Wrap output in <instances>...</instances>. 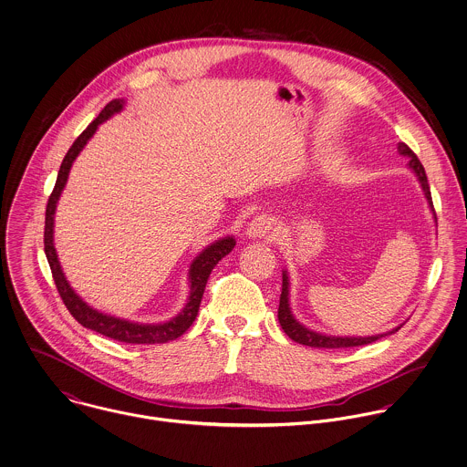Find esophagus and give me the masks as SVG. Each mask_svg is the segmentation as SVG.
Segmentation results:
<instances>
[{
	"mask_svg": "<svg viewBox=\"0 0 467 467\" xmlns=\"http://www.w3.org/2000/svg\"><path fill=\"white\" fill-rule=\"evenodd\" d=\"M272 230H274V219L270 215H266V213H261V215H255L250 221V224L246 228V234L250 237H254V239H261V237L270 235Z\"/></svg>",
	"mask_w": 467,
	"mask_h": 467,
	"instance_id": "obj_1",
	"label": "esophagus"
}]
</instances>
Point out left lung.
I'll return each instance as SVG.
<instances>
[{"mask_svg": "<svg viewBox=\"0 0 467 467\" xmlns=\"http://www.w3.org/2000/svg\"><path fill=\"white\" fill-rule=\"evenodd\" d=\"M399 152L402 156L410 157V168L417 173V177L422 184V190L426 193V199H428V202H430V206L435 213L433 201H431V192H430V184H428V177H426L422 162L419 161L417 154L406 143H399ZM435 219H437V215H435ZM277 317H279L281 327L285 329V333L292 340H296L299 344H305V346H311V348H355V346H364V344H371V342L400 329V326H399L393 331H388V333H382V335H373V337H331V335H322V333L311 331L308 327H305L301 322H297L296 317L292 315L290 303H288V275H286V272L283 274V292H281L279 315Z\"/></svg>", "mask_w": 467, "mask_h": 467, "instance_id": "1", "label": "left lung"}]
</instances>
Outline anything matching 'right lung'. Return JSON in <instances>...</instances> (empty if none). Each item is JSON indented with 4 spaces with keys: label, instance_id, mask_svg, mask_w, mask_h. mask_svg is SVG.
<instances>
[{
    "label": "right lung",
    "instance_id": "right-lung-1",
    "mask_svg": "<svg viewBox=\"0 0 467 467\" xmlns=\"http://www.w3.org/2000/svg\"><path fill=\"white\" fill-rule=\"evenodd\" d=\"M121 109H123V101H119V99L110 101L99 112V116L79 134V138L74 141V145L68 149L67 156L63 159V162L59 166L57 181H56L54 190L48 197L47 212H45V235H43L45 237L43 239L45 241V255H47V261L50 265L56 288H57L67 310L70 311V315L81 326H85L88 329H94V331H98V333H101L109 338L127 342V344H162V342H168V340H175L177 337H181L192 326V322L195 320L197 311H199V305H201V299H202V294H204L206 281H208L213 266L224 255H228L234 250V246H235L234 237H224V239L210 244L204 252L199 254V257L190 266V275H188L190 277V297H188L186 306L175 318H171L168 322H162V324H136V322H129V320H123V318L110 317V315H103V313L87 306V303H83L79 299V296H76L74 290L68 286V283H67V279L61 272V266H59L57 255H56V248H54V241H52L56 202L61 195V190L65 188V182H67V177H68V171H70V166H72L74 159L83 150L87 141L94 136L98 125H101L105 119H109L112 114L119 112Z\"/></svg>",
    "mask_w": 467,
    "mask_h": 467
}]
</instances>
